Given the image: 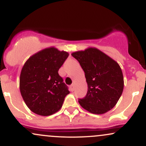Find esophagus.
Instances as JSON below:
<instances>
[{
    "mask_svg": "<svg viewBox=\"0 0 146 146\" xmlns=\"http://www.w3.org/2000/svg\"><path fill=\"white\" fill-rule=\"evenodd\" d=\"M70 90H71L72 92H73V91H74V90H75L74 84H71V86H70Z\"/></svg>",
    "mask_w": 146,
    "mask_h": 146,
    "instance_id": "1",
    "label": "esophagus"
}]
</instances>
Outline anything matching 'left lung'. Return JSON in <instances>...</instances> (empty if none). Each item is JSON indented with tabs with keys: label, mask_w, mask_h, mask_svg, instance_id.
<instances>
[{
	"label": "left lung",
	"mask_w": 146,
	"mask_h": 146,
	"mask_svg": "<svg viewBox=\"0 0 146 146\" xmlns=\"http://www.w3.org/2000/svg\"><path fill=\"white\" fill-rule=\"evenodd\" d=\"M88 84L86 95L79 99L80 106L93 114H104L116 105L123 90V77L117 62L96 48L74 52Z\"/></svg>",
	"instance_id": "8db88e82"
}]
</instances>
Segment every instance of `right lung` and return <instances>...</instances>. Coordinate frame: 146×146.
<instances>
[{
  "mask_svg": "<svg viewBox=\"0 0 146 146\" xmlns=\"http://www.w3.org/2000/svg\"><path fill=\"white\" fill-rule=\"evenodd\" d=\"M68 53L56 48H46L35 53L25 63L20 76V90L31 111L48 116L62 106L70 93L58 70Z\"/></svg>",
  "mask_w": 146,
  "mask_h": 146,
  "instance_id": "1",
  "label": "right lung"
}]
</instances>
